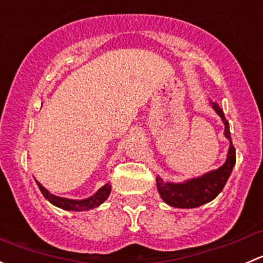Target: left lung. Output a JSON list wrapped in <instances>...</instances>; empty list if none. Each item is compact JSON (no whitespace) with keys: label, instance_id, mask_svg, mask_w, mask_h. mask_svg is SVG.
<instances>
[{"label":"left lung","instance_id":"1","mask_svg":"<svg viewBox=\"0 0 263 263\" xmlns=\"http://www.w3.org/2000/svg\"><path fill=\"white\" fill-rule=\"evenodd\" d=\"M213 108L216 110L217 115L221 117V121L225 124L224 134L230 141L227 161L216 171L184 183H165L160 177H158L156 185H158L159 193L168 205L179 209H192L205 205L213 201L221 192L228 178L232 174L237 156H235V147L233 146L232 137H230L229 122L227 121L221 108L216 103L213 102Z\"/></svg>","mask_w":263,"mask_h":263}]
</instances>
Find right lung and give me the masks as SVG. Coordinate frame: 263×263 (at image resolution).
Instances as JSON below:
<instances>
[{"label": "right lung", "instance_id": "right-lung-1", "mask_svg": "<svg viewBox=\"0 0 263 263\" xmlns=\"http://www.w3.org/2000/svg\"><path fill=\"white\" fill-rule=\"evenodd\" d=\"M35 182L36 184H38L41 192L43 193L44 197H46L50 203H53V205L57 206V208L63 209V210H67V211H84V210H90V209L97 208V206H99L100 203H103L105 200H107L108 196H109L110 193V185L105 184L104 187L100 188L94 196L86 198V200H81V201L68 200V198L57 197V196L52 195V193H49L48 191H47L38 181Z\"/></svg>", "mask_w": 263, "mask_h": 263}]
</instances>
